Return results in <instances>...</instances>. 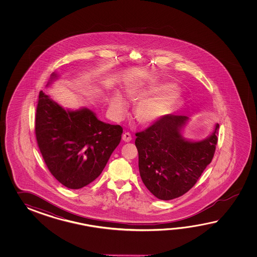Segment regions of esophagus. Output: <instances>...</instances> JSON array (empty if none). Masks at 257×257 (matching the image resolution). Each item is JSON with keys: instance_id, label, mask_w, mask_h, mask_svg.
I'll use <instances>...</instances> for the list:
<instances>
[{"instance_id": "esophagus-1", "label": "esophagus", "mask_w": 257, "mask_h": 257, "mask_svg": "<svg viewBox=\"0 0 257 257\" xmlns=\"http://www.w3.org/2000/svg\"><path fill=\"white\" fill-rule=\"evenodd\" d=\"M122 140L125 142H131V140H132L131 133H130V132H125V133L123 134V136H122Z\"/></svg>"}]
</instances>
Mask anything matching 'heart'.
<instances>
[{
	"label": "heart",
	"instance_id": "b5f03b06",
	"mask_svg": "<svg viewBox=\"0 0 257 257\" xmlns=\"http://www.w3.org/2000/svg\"><path fill=\"white\" fill-rule=\"evenodd\" d=\"M126 94L133 101L141 100L135 107L137 120L144 125L153 124L169 115L180 101V93L172 83L134 81L126 87ZM112 112L122 115L126 103L119 93H115L110 101Z\"/></svg>",
	"mask_w": 257,
	"mask_h": 257
}]
</instances>
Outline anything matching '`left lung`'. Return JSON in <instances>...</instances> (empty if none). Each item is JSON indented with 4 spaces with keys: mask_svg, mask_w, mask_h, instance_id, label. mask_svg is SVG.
<instances>
[{
    "mask_svg": "<svg viewBox=\"0 0 257 257\" xmlns=\"http://www.w3.org/2000/svg\"><path fill=\"white\" fill-rule=\"evenodd\" d=\"M187 120L186 115L170 114L136 133L140 175L159 199L171 200L186 194L213 159L218 124L207 139L190 142L181 134Z\"/></svg>",
    "mask_w": 257,
    "mask_h": 257,
    "instance_id": "1",
    "label": "left lung"
}]
</instances>
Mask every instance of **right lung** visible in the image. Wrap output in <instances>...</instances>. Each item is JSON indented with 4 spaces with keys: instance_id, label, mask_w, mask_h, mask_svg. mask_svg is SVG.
I'll return each instance as SVG.
<instances>
[{
    "instance_id": "add662e5",
    "label": "right lung",
    "mask_w": 257,
    "mask_h": 257,
    "mask_svg": "<svg viewBox=\"0 0 257 257\" xmlns=\"http://www.w3.org/2000/svg\"><path fill=\"white\" fill-rule=\"evenodd\" d=\"M35 133L51 175L66 187L80 189L101 175L123 128L99 120L88 108L65 110L40 91Z\"/></svg>"
}]
</instances>
